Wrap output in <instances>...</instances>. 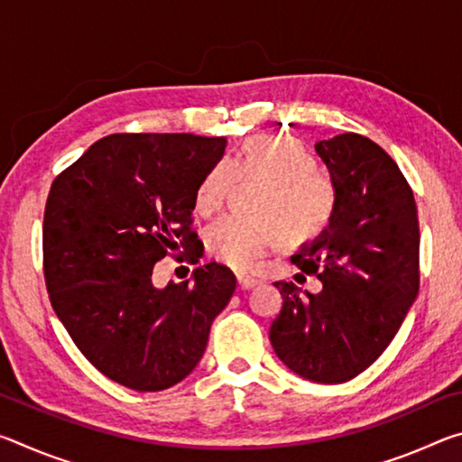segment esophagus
Masks as SVG:
<instances>
[{"mask_svg": "<svg viewBox=\"0 0 462 462\" xmlns=\"http://www.w3.org/2000/svg\"><path fill=\"white\" fill-rule=\"evenodd\" d=\"M259 283H261V281L254 279V277H245V275L238 277V287L240 289H253L254 285H259Z\"/></svg>", "mask_w": 462, "mask_h": 462, "instance_id": "obj_1", "label": "esophagus"}]
</instances>
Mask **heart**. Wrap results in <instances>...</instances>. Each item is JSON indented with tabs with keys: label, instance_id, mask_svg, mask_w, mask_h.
I'll return each instance as SVG.
<instances>
[{
	"label": "heart",
	"instance_id": "heart-1",
	"mask_svg": "<svg viewBox=\"0 0 462 462\" xmlns=\"http://www.w3.org/2000/svg\"><path fill=\"white\" fill-rule=\"evenodd\" d=\"M236 179L259 181L250 199L254 214L224 216L206 234L209 254L230 269L250 271L281 238L306 245L330 228L338 206L336 185L295 138L256 134L228 161H216L195 191L198 212L220 208Z\"/></svg>",
	"mask_w": 462,
	"mask_h": 462
}]
</instances>
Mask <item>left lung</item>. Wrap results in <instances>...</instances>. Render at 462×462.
<instances>
[{"instance_id":"obj_1","label":"left lung","mask_w":462,"mask_h":462,"mask_svg":"<svg viewBox=\"0 0 462 462\" xmlns=\"http://www.w3.org/2000/svg\"><path fill=\"white\" fill-rule=\"evenodd\" d=\"M338 193L330 230L291 256L322 281L303 297L277 281L283 308L269 338L293 373L344 383L381 356L400 330L420 287L418 208L397 162L355 132L316 144Z\"/></svg>"}]
</instances>
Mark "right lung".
<instances>
[{
  "label": "right lung",
  "instance_id": "add662e5",
  "mask_svg": "<svg viewBox=\"0 0 462 462\" xmlns=\"http://www.w3.org/2000/svg\"><path fill=\"white\" fill-rule=\"evenodd\" d=\"M224 146L222 136L109 134L51 185L42 269L52 310L83 356L124 387L185 379L236 289L217 263L195 269L193 283L152 285L165 256H201L195 191Z\"/></svg>",
  "mask_w": 462,
  "mask_h": 462
}]
</instances>
